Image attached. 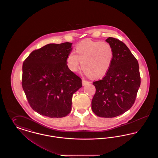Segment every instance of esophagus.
<instances>
[{
	"instance_id": "obj_1",
	"label": "esophagus",
	"mask_w": 158,
	"mask_h": 158,
	"mask_svg": "<svg viewBox=\"0 0 158 158\" xmlns=\"http://www.w3.org/2000/svg\"><path fill=\"white\" fill-rule=\"evenodd\" d=\"M89 83H90V82H88V81H85V80H83L82 81L83 86H85V85H88V84H89Z\"/></svg>"
}]
</instances>
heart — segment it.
<instances>
[{"label":"heart","mask_w":158,"mask_h":158,"mask_svg":"<svg viewBox=\"0 0 158 158\" xmlns=\"http://www.w3.org/2000/svg\"><path fill=\"white\" fill-rule=\"evenodd\" d=\"M74 53L68 54L66 61L69 70L76 72L82 67L85 73L94 79L104 77L110 70L114 59V50L105 41L86 40L75 48Z\"/></svg>","instance_id":"b5f03b06"}]
</instances>
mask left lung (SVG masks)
I'll use <instances>...</instances> for the list:
<instances>
[{"instance_id":"8db88e82","label":"left lung","mask_w":158,"mask_h":158,"mask_svg":"<svg viewBox=\"0 0 158 158\" xmlns=\"http://www.w3.org/2000/svg\"><path fill=\"white\" fill-rule=\"evenodd\" d=\"M105 41L113 47L114 59L105 77L93 83L96 92L91 104L92 111L98 117L113 118L133 105L140 75L138 61L124 43L112 37Z\"/></svg>"}]
</instances>
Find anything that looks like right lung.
Returning <instances> with one entry per match:
<instances>
[{
  "instance_id": "right-lung-1",
  "label": "right lung",
  "mask_w": 158,
  "mask_h": 158,
  "mask_svg": "<svg viewBox=\"0 0 158 158\" xmlns=\"http://www.w3.org/2000/svg\"><path fill=\"white\" fill-rule=\"evenodd\" d=\"M72 43L48 44L32 52L23 65V85L31 108L50 118L66 116L81 79L69 70L66 59Z\"/></svg>"
}]
</instances>
